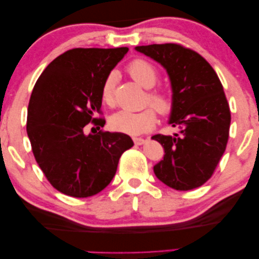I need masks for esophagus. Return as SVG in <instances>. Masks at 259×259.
Returning a JSON list of instances; mask_svg holds the SVG:
<instances>
[{
	"instance_id": "1",
	"label": "esophagus",
	"mask_w": 259,
	"mask_h": 259,
	"mask_svg": "<svg viewBox=\"0 0 259 259\" xmlns=\"http://www.w3.org/2000/svg\"><path fill=\"white\" fill-rule=\"evenodd\" d=\"M133 141L137 146H142V145H145V143H146V140L142 139V138H134Z\"/></svg>"
}]
</instances>
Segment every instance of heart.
Here are the masks:
<instances>
[{"label":"heart","instance_id":"obj_1","mask_svg":"<svg viewBox=\"0 0 259 259\" xmlns=\"http://www.w3.org/2000/svg\"><path fill=\"white\" fill-rule=\"evenodd\" d=\"M127 73L139 84L145 88L154 87L158 81L159 74L156 67L150 62L143 58H137L127 66ZM102 101L105 104H112L114 97V74H109L104 79L101 90ZM147 102L160 114H167L172 110V97L168 93L162 88L150 90L147 94ZM157 120L156 111L149 107L141 111H128L121 110L112 114L109 120V125L113 131L128 135H140L147 133L154 128Z\"/></svg>","mask_w":259,"mask_h":259}]
</instances>
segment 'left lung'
I'll use <instances>...</instances> for the list:
<instances>
[{
    "mask_svg": "<svg viewBox=\"0 0 259 259\" xmlns=\"http://www.w3.org/2000/svg\"><path fill=\"white\" fill-rule=\"evenodd\" d=\"M138 52L166 69L173 91L169 124L179 134H156L163 160L154 166L158 179L173 189L201 187L212 177L226 150L231 110L217 73L205 58L179 44L139 46Z\"/></svg>",
    "mask_w": 259,
    "mask_h": 259,
    "instance_id": "8db88e82",
    "label": "left lung"
}]
</instances>
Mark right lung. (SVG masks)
<instances>
[{
  "label": "right lung",
  "instance_id": "right-lung-1",
  "mask_svg": "<svg viewBox=\"0 0 259 259\" xmlns=\"http://www.w3.org/2000/svg\"><path fill=\"white\" fill-rule=\"evenodd\" d=\"M128 52L120 48H74L59 55L34 84L26 130L47 180L72 197L94 196L111 182L122 152L134 146L124 133L101 130L104 79ZM99 132L84 136V127ZM93 130V128H92Z\"/></svg>",
  "mask_w": 259,
  "mask_h": 259
}]
</instances>
